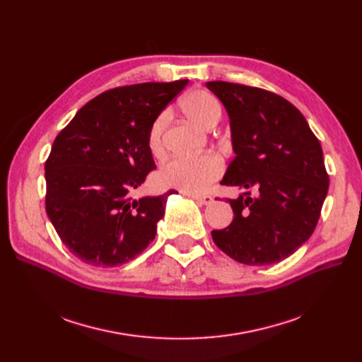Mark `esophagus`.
Wrapping results in <instances>:
<instances>
[{"label":"esophagus","mask_w":362,"mask_h":362,"mask_svg":"<svg viewBox=\"0 0 362 362\" xmlns=\"http://www.w3.org/2000/svg\"><path fill=\"white\" fill-rule=\"evenodd\" d=\"M187 197H191L192 199H195L201 205H210L213 202V197H210V195H194V194H189Z\"/></svg>","instance_id":"esophagus-1"}]
</instances>
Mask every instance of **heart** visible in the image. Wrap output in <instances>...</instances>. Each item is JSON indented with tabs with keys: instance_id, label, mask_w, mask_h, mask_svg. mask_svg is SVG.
I'll list each match as a JSON object with an SVG mask.
<instances>
[{
	"instance_id": "b5f03b06",
	"label": "heart",
	"mask_w": 362,
	"mask_h": 362,
	"mask_svg": "<svg viewBox=\"0 0 362 362\" xmlns=\"http://www.w3.org/2000/svg\"><path fill=\"white\" fill-rule=\"evenodd\" d=\"M189 119L204 129L214 127L221 119V105L213 93L197 89L185 95L180 103ZM165 114L158 116L148 132V149L151 154L160 156L164 149ZM224 170L223 160L216 154L198 157L176 156L165 161L157 173V182L164 187L179 189L186 194H199L217 180Z\"/></svg>"
}]
</instances>
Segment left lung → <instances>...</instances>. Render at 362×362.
<instances>
[{
	"mask_svg": "<svg viewBox=\"0 0 362 362\" xmlns=\"http://www.w3.org/2000/svg\"><path fill=\"white\" fill-rule=\"evenodd\" d=\"M230 119L235 158L221 185L242 194L227 199L233 221L211 236L238 262L270 265L313 235L329 191L322 149L305 117L265 89L206 82Z\"/></svg>",
	"mask_w": 362,
	"mask_h": 362,
	"instance_id": "left-lung-1",
	"label": "left lung"
}]
</instances>
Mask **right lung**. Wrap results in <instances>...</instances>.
<instances>
[{
    "mask_svg": "<svg viewBox=\"0 0 362 362\" xmlns=\"http://www.w3.org/2000/svg\"><path fill=\"white\" fill-rule=\"evenodd\" d=\"M189 81L103 92L55 138L45 163L47 214L67 250L89 265L116 267L157 235L168 191L133 199L156 163L148 132Z\"/></svg>",
    "mask_w": 362,
    "mask_h": 362,
    "instance_id": "right-lung-1",
    "label": "right lung"
}]
</instances>
